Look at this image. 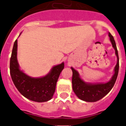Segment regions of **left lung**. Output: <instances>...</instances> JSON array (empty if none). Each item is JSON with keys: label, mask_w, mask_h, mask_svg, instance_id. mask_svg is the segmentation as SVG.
<instances>
[{"label": "left lung", "mask_w": 126, "mask_h": 126, "mask_svg": "<svg viewBox=\"0 0 126 126\" xmlns=\"http://www.w3.org/2000/svg\"><path fill=\"white\" fill-rule=\"evenodd\" d=\"M109 36L110 37L112 46L115 49V54L117 57V62L115 67V73L110 81L103 84H86L80 78L78 73L74 69L71 67V69L73 71V78H72L73 90L77 96L82 100L88 102H94L100 100L109 93L116 81L118 73H119V55H118L116 44L113 36L110 33H109Z\"/></svg>", "instance_id": "8db88e82"}]
</instances>
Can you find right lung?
Returning a JSON list of instances; mask_svg holds the SVG:
<instances>
[{
    "mask_svg": "<svg viewBox=\"0 0 126 126\" xmlns=\"http://www.w3.org/2000/svg\"><path fill=\"white\" fill-rule=\"evenodd\" d=\"M17 41H15L10 60V74L14 85L24 97L36 102H44L52 98L55 91L57 81L64 64L54 66L48 75L33 78L20 71L17 61Z\"/></svg>",
    "mask_w": 126,
    "mask_h": 126,
    "instance_id": "obj_1",
    "label": "right lung"
}]
</instances>
